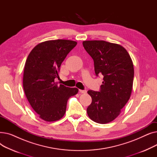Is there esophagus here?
<instances>
[{"mask_svg":"<svg viewBox=\"0 0 157 157\" xmlns=\"http://www.w3.org/2000/svg\"><path fill=\"white\" fill-rule=\"evenodd\" d=\"M79 92L81 94H86V90H79Z\"/></svg>","mask_w":157,"mask_h":157,"instance_id":"esophagus-1","label":"esophagus"}]
</instances>
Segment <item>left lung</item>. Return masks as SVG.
<instances>
[{
    "mask_svg": "<svg viewBox=\"0 0 157 157\" xmlns=\"http://www.w3.org/2000/svg\"><path fill=\"white\" fill-rule=\"evenodd\" d=\"M83 45L94 60L95 75L104 77L99 92L88 91L92 101L87 114L96 123L111 122L130 98L134 75L132 61L126 49L117 44L85 40Z\"/></svg>",
    "mask_w": 157,
    "mask_h": 157,
    "instance_id": "1",
    "label": "left lung"
}]
</instances>
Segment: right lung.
Here are the masks:
<instances>
[{
    "label": "right lung",
    "mask_w": 157,
    "mask_h": 157,
    "mask_svg": "<svg viewBox=\"0 0 157 157\" xmlns=\"http://www.w3.org/2000/svg\"><path fill=\"white\" fill-rule=\"evenodd\" d=\"M77 44L76 41L47 40L33 48L23 72L25 94L32 108L46 121H55L65 114L67 101L78 92L76 88L58 85L55 79L62 62Z\"/></svg>",
    "instance_id": "add662e5"
}]
</instances>
